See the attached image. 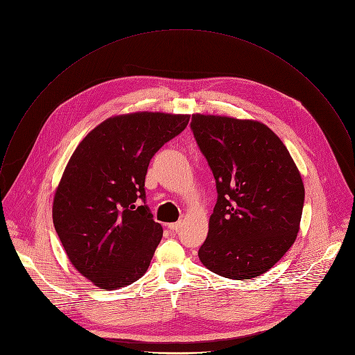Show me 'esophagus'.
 Returning a JSON list of instances; mask_svg holds the SVG:
<instances>
[{
	"label": "esophagus",
	"instance_id": "34e87169",
	"mask_svg": "<svg viewBox=\"0 0 355 355\" xmlns=\"http://www.w3.org/2000/svg\"><path fill=\"white\" fill-rule=\"evenodd\" d=\"M180 227H182V221H179V223H172V224L168 225V228H169L171 231H179Z\"/></svg>",
	"mask_w": 355,
	"mask_h": 355
}]
</instances>
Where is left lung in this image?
I'll return each mask as SVG.
<instances>
[{"instance_id": "8db88e82", "label": "left lung", "mask_w": 355, "mask_h": 355, "mask_svg": "<svg viewBox=\"0 0 355 355\" xmlns=\"http://www.w3.org/2000/svg\"><path fill=\"white\" fill-rule=\"evenodd\" d=\"M191 130L218 193L198 257L225 278L259 277L297 239L305 198L301 173L284 143L260 121L196 113Z\"/></svg>"}]
</instances>
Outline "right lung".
<instances>
[{
    "label": "right lung",
    "mask_w": 355,
    "mask_h": 355,
    "mask_svg": "<svg viewBox=\"0 0 355 355\" xmlns=\"http://www.w3.org/2000/svg\"><path fill=\"white\" fill-rule=\"evenodd\" d=\"M189 114L137 112L96 125L71 155L53 200V223L71 261L103 291L143 277L162 239L146 205L151 158ZM138 198L144 206H137Z\"/></svg>",
    "instance_id": "right-lung-1"
}]
</instances>
